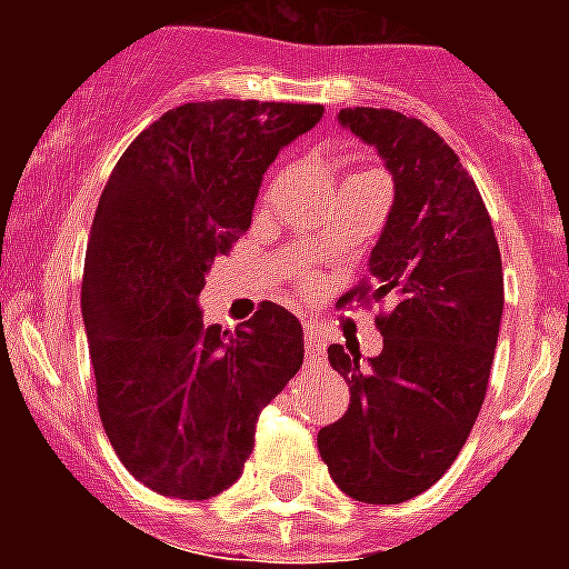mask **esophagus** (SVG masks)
I'll return each instance as SVG.
<instances>
[{
	"mask_svg": "<svg viewBox=\"0 0 569 569\" xmlns=\"http://www.w3.org/2000/svg\"><path fill=\"white\" fill-rule=\"evenodd\" d=\"M325 330L319 328V325H313V321H305V345H308V350L313 356H321V350H325Z\"/></svg>",
	"mask_w": 569,
	"mask_h": 569,
	"instance_id": "obj_1",
	"label": "esophagus"
}]
</instances>
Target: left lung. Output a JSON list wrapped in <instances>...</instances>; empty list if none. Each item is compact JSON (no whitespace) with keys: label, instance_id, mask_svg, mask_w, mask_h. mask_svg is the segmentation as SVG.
I'll return each mask as SVG.
<instances>
[{"label":"left lung","instance_id":"1","mask_svg":"<svg viewBox=\"0 0 569 569\" xmlns=\"http://www.w3.org/2000/svg\"><path fill=\"white\" fill-rule=\"evenodd\" d=\"M339 122L373 144L393 176V208L370 253V281L339 305L390 301L376 316L385 350L330 345L350 407L319 430L330 479L365 505H401L450 470L487 393L505 310L499 241L450 144L421 119L345 108Z\"/></svg>","mask_w":569,"mask_h":569}]
</instances>
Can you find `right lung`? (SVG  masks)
Segmentation results:
<instances>
[{"mask_svg":"<svg viewBox=\"0 0 569 569\" xmlns=\"http://www.w3.org/2000/svg\"><path fill=\"white\" fill-rule=\"evenodd\" d=\"M321 104L216 99L159 116L116 162L82 276V319L102 427L159 496L228 490L253 453L259 413L299 373L301 325L261 301L236 333L204 328L216 256L250 228L261 176Z\"/></svg>","mask_w":569,"mask_h":569,"instance_id":"right-lung-1","label":"right lung"}]
</instances>
